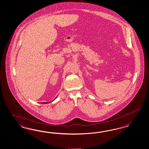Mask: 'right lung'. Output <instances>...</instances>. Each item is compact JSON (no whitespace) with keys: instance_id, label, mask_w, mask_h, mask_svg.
Returning a JSON list of instances; mask_svg holds the SVG:
<instances>
[{"instance_id":"1","label":"right lung","mask_w":149,"mask_h":149,"mask_svg":"<svg viewBox=\"0 0 149 149\" xmlns=\"http://www.w3.org/2000/svg\"><path fill=\"white\" fill-rule=\"evenodd\" d=\"M42 103H48V102H42Z\"/></svg>"}]
</instances>
